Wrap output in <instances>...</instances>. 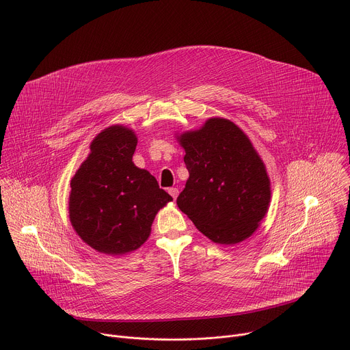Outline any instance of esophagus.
I'll list each match as a JSON object with an SVG mask.
<instances>
[{"label": "esophagus", "instance_id": "esophagus-1", "mask_svg": "<svg viewBox=\"0 0 350 350\" xmlns=\"http://www.w3.org/2000/svg\"><path fill=\"white\" fill-rule=\"evenodd\" d=\"M169 193L172 195L173 199H176L177 195H178V189H177V188H169Z\"/></svg>", "mask_w": 350, "mask_h": 350}]
</instances>
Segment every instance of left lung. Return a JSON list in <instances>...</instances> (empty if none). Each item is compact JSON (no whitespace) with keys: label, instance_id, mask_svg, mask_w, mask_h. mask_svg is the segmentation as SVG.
<instances>
[{"label":"left lung","instance_id":"obj_1","mask_svg":"<svg viewBox=\"0 0 350 350\" xmlns=\"http://www.w3.org/2000/svg\"><path fill=\"white\" fill-rule=\"evenodd\" d=\"M189 173L177 206L220 245L251 237L270 204V178L251 139L231 120L212 118L177 137Z\"/></svg>","mask_w":350,"mask_h":350}]
</instances>
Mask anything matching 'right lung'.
Listing matches in <instances>:
<instances>
[{
	"label": "right lung",
	"instance_id": "add662e5",
	"mask_svg": "<svg viewBox=\"0 0 350 350\" xmlns=\"http://www.w3.org/2000/svg\"><path fill=\"white\" fill-rule=\"evenodd\" d=\"M137 137L120 124L99 133L70 181L69 217L95 251L124 255L151 234L157 213L173 198L148 170L133 163Z\"/></svg>",
	"mask_w": 350,
	"mask_h": 350
}]
</instances>
